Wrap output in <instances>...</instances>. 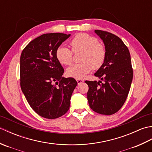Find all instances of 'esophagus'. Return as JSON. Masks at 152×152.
Instances as JSON below:
<instances>
[{
    "label": "esophagus",
    "instance_id": "1",
    "mask_svg": "<svg viewBox=\"0 0 152 152\" xmlns=\"http://www.w3.org/2000/svg\"><path fill=\"white\" fill-rule=\"evenodd\" d=\"M76 81L78 82V84H80V83H82L84 82L83 81V80H82V79H76Z\"/></svg>",
    "mask_w": 152,
    "mask_h": 152
}]
</instances>
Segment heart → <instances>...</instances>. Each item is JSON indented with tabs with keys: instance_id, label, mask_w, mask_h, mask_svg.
<instances>
[{
	"instance_id": "obj_1",
	"label": "heart",
	"mask_w": 152,
	"mask_h": 152,
	"mask_svg": "<svg viewBox=\"0 0 152 152\" xmlns=\"http://www.w3.org/2000/svg\"><path fill=\"white\" fill-rule=\"evenodd\" d=\"M70 44L73 52L83 51L82 63L74 64L68 68L66 71L67 76L82 79L91 72L93 68L98 69L104 63L106 50L103 45L99 43L97 38L86 33H80L73 38ZM72 51L65 46H59L56 53L57 59L61 64L69 65L72 61Z\"/></svg>"
}]
</instances>
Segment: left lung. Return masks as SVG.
<instances>
[{
    "mask_svg": "<svg viewBox=\"0 0 152 152\" xmlns=\"http://www.w3.org/2000/svg\"><path fill=\"white\" fill-rule=\"evenodd\" d=\"M104 44L106 56L102 65L95 73L104 82L88 81L89 105L93 111L112 115L120 109L126 101L133 80L129 51L120 38L108 32L95 30Z\"/></svg>",
    "mask_w": 152,
    "mask_h": 152,
    "instance_id": "obj_1",
    "label": "left lung"
}]
</instances>
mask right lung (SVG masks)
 I'll list each match as a JSON object with an SVG mask.
<instances>
[{
    "label": "right lung",
    "instance_id": "add662e5",
    "mask_svg": "<svg viewBox=\"0 0 152 152\" xmlns=\"http://www.w3.org/2000/svg\"><path fill=\"white\" fill-rule=\"evenodd\" d=\"M70 34H44L28 43L20 57V85L33 110L42 117L56 119L69 110L77 82L64 78L56 50Z\"/></svg>",
    "mask_w": 152,
    "mask_h": 152
}]
</instances>
